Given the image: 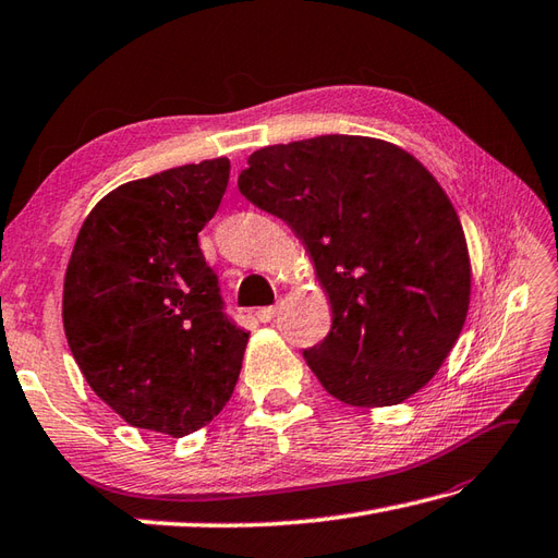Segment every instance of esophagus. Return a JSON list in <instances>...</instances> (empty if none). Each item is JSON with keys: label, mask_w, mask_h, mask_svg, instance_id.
Wrapping results in <instances>:
<instances>
[{"label": "esophagus", "mask_w": 558, "mask_h": 558, "mask_svg": "<svg viewBox=\"0 0 558 558\" xmlns=\"http://www.w3.org/2000/svg\"><path fill=\"white\" fill-rule=\"evenodd\" d=\"M255 315H257V320L269 323V320H275V317L279 315V308H277V305H267V308H259Z\"/></svg>", "instance_id": "esophagus-1"}]
</instances>
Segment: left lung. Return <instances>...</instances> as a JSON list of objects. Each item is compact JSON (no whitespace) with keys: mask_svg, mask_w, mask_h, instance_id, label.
<instances>
[{"mask_svg":"<svg viewBox=\"0 0 558 558\" xmlns=\"http://www.w3.org/2000/svg\"><path fill=\"white\" fill-rule=\"evenodd\" d=\"M238 190L308 247L332 327L303 359L351 407L404 402L434 378L470 308L458 214L412 154L371 136L323 134L247 158Z\"/></svg>","mask_w":558,"mask_h":558,"instance_id":"obj_1","label":"left lung"}]
</instances>
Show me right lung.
<instances>
[{"instance_id":"right-lung-1","label":"right lung","mask_w":558,"mask_h":558,"mask_svg":"<svg viewBox=\"0 0 558 558\" xmlns=\"http://www.w3.org/2000/svg\"><path fill=\"white\" fill-rule=\"evenodd\" d=\"M229 158L132 180L78 231L62 320L86 383L136 428L183 438L231 400L247 344L226 313L199 231L229 185Z\"/></svg>"}]
</instances>
